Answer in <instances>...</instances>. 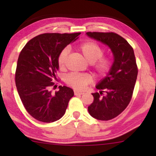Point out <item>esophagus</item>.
Returning <instances> with one entry per match:
<instances>
[{"mask_svg": "<svg viewBox=\"0 0 156 156\" xmlns=\"http://www.w3.org/2000/svg\"><path fill=\"white\" fill-rule=\"evenodd\" d=\"M84 94L83 91H79L77 90H74V94L76 96H78V95H83Z\"/></svg>", "mask_w": 156, "mask_h": 156, "instance_id": "34e87169", "label": "esophagus"}]
</instances>
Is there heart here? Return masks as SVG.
I'll list each match as a JSON object with an SVG mask.
<instances>
[{"label":"heart","instance_id":"obj_1","mask_svg":"<svg viewBox=\"0 0 156 156\" xmlns=\"http://www.w3.org/2000/svg\"><path fill=\"white\" fill-rule=\"evenodd\" d=\"M77 50L84 59L90 63L96 74L99 77H106L112 70L113 61L109 56H103L104 47L92 41H87L79 44ZM68 49H63L59 53L57 62L60 69H65L68 57ZM92 81V78L88 74L72 73L66 78V83L72 88L82 90L87 87Z\"/></svg>","mask_w":156,"mask_h":156}]
</instances>
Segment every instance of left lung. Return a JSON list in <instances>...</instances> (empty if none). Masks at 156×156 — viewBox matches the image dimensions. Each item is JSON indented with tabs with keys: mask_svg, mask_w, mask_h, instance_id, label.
<instances>
[{
	"mask_svg": "<svg viewBox=\"0 0 156 156\" xmlns=\"http://www.w3.org/2000/svg\"><path fill=\"white\" fill-rule=\"evenodd\" d=\"M91 38L109 46L113 63L109 75L96 85L100 91L92 94L94 102L88 107L92 117L109 120L120 115L128 106L138 76L133 49L125 38L113 32H87Z\"/></svg>",
	"mask_w": 156,
	"mask_h": 156,
	"instance_id": "left-lung-1",
	"label": "left lung"
}]
</instances>
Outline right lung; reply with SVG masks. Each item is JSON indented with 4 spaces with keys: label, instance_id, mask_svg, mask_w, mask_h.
Listing matches in <instances>:
<instances>
[{
    "label": "right lung",
    "instance_id": "obj_1",
    "mask_svg": "<svg viewBox=\"0 0 156 156\" xmlns=\"http://www.w3.org/2000/svg\"><path fill=\"white\" fill-rule=\"evenodd\" d=\"M80 34H40L21 50L15 73L16 86L25 109L36 120L53 122L64 115L69 101L74 95L73 89L59 86V91L53 94L51 88L59 69V53Z\"/></svg>",
    "mask_w": 156,
    "mask_h": 156
}]
</instances>
